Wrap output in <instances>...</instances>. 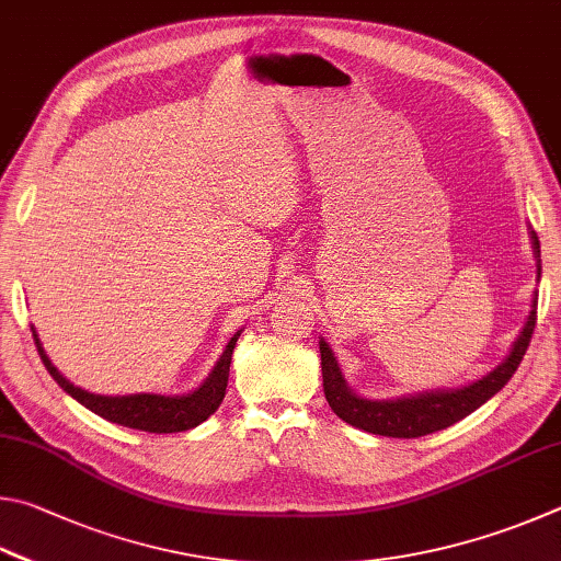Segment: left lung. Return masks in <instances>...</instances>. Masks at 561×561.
Masks as SVG:
<instances>
[{
	"instance_id": "obj_1",
	"label": "left lung",
	"mask_w": 561,
	"mask_h": 561,
	"mask_svg": "<svg viewBox=\"0 0 561 561\" xmlns=\"http://www.w3.org/2000/svg\"><path fill=\"white\" fill-rule=\"evenodd\" d=\"M529 241H533V251L537 259V280L542 278V261H539V239L537 233L529 229ZM537 322V290L533 298V308L523 332L510 347V355L500 362L495 369H490L485 377H480L470 385L456 387V389H428L419 391V394H407L397 399H365L359 397L355 389H350L345 375L337 365V357L325 340L320 337V365H322V389H325V399L335 414L347 421L350 426L367 431V434L377 436H391V438H419L434 431L454 426L456 421L473 414L476 409L493 399L500 389H503L510 377L515 375L519 362H523L525 352L529 347V337L535 332Z\"/></svg>"
}]
</instances>
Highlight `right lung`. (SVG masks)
<instances>
[{"instance_id":"obj_1","label":"right lung","mask_w":561,"mask_h":561,"mask_svg":"<svg viewBox=\"0 0 561 561\" xmlns=\"http://www.w3.org/2000/svg\"><path fill=\"white\" fill-rule=\"evenodd\" d=\"M32 332H34V342H36L38 355H42L44 367L66 394H71L78 404L91 409L93 414H98L105 421H113V424L137 428V431H150V434H176V431H190L194 426H199L202 421L209 419L214 411L219 409L226 394V385H229V367H231L236 340L241 337V330L233 332V337L229 340V345L224 347L221 357L216 359L209 377H206L194 391H190V394L105 397V394H93V391H85L81 387H73L71 381H68L61 371L51 365V359H48V355L42 347V340L36 335V328H32Z\"/></svg>"}]
</instances>
